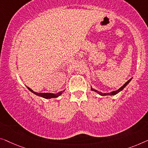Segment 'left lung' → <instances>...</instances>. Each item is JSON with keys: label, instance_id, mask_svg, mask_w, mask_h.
<instances>
[{"label": "left lung", "instance_id": "obj_1", "mask_svg": "<svg viewBox=\"0 0 148 148\" xmlns=\"http://www.w3.org/2000/svg\"><path fill=\"white\" fill-rule=\"evenodd\" d=\"M132 78H131V79H130V80L127 81V82H125L124 84H123L122 87H121L120 88H119V89L118 90H116V91H113V92H110V93H102V92H99V91H98V90H95V89H93V88H91V90H92V91H94V92H97V93L98 94H100V95H101V96H107V95H116V94H117L118 93H119V92H121L122 91V90L123 89V88H124L125 86H126L128 84H129V82H130L131 81V80H132Z\"/></svg>", "mask_w": 148, "mask_h": 148}]
</instances>
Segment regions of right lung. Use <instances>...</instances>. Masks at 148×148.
I'll use <instances>...</instances> for the list:
<instances>
[{
    "instance_id": "1",
    "label": "right lung",
    "mask_w": 148,
    "mask_h": 148,
    "mask_svg": "<svg viewBox=\"0 0 148 148\" xmlns=\"http://www.w3.org/2000/svg\"><path fill=\"white\" fill-rule=\"evenodd\" d=\"M27 87V86H26ZM27 88L28 90H30V92H32L33 94H36V96H40V97H42L44 98H46V99H50V98H57V97L60 96L64 92V90H63V91H60L58 92V93L56 94H53V93H38V92H34L32 89H30V88L27 87Z\"/></svg>"
}]
</instances>
